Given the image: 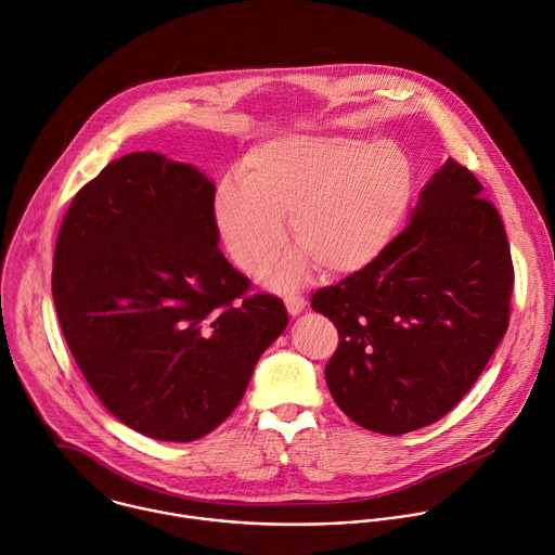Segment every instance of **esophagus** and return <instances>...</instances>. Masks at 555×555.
<instances>
[{
    "label": "esophagus",
    "instance_id": "34e87169",
    "mask_svg": "<svg viewBox=\"0 0 555 555\" xmlns=\"http://www.w3.org/2000/svg\"><path fill=\"white\" fill-rule=\"evenodd\" d=\"M285 307H287V311L292 315H298L307 307V300L300 294H287L285 296Z\"/></svg>",
    "mask_w": 555,
    "mask_h": 555
}]
</instances>
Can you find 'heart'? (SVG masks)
Returning <instances> with one entry per match:
<instances>
[{
	"mask_svg": "<svg viewBox=\"0 0 555 555\" xmlns=\"http://www.w3.org/2000/svg\"><path fill=\"white\" fill-rule=\"evenodd\" d=\"M413 201V168L393 142L296 135L250 149L216 192V222L233 261L261 274L285 246L300 244L274 272L296 287L320 263L352 274L380 257Z\"/></svg>",
	"mask_w": 555,
	"mask_h": 555,
	"instance_id": "obj_1",
	"label": "heart"
}]
</instances>
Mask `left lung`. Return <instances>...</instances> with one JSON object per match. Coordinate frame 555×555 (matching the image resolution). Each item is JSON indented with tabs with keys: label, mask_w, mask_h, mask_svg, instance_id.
I'll return each mask as SVG.
<instances>
[{
	"label": "left lung",
	"mask_w": 555,
	"mask_h": 555,
	"mask_svg": "<svg viewBox=\"0 0 555 555\" xmlns=\"http://www.w3.org/2000/svg\"><path fill=\"white\" fill-rule=\"evenodd\" d=\"M513 287L502 216L450 157L380 257L311 296L339 333L324 370L333 400L354 424L389 437L439 422L500 346Z\"/></svg>",
	"instance_id": "obj_1"
}]
</instances>
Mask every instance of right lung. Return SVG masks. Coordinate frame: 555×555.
Instances as JSON below:
<instances>
[{
    "instance_id": "obj_1",
    "label": "right lung",
    "mask_w": 555,
    "mask_h": 555,
    "mask_svg": "<svg viewBox=\"0 0 555 555\" xmlns=\"http://www.w3.org/2000/svg\"><path fill=\"white\" fill-rule=\"evenodd\" d=\"M216 185L159 153L109 162L70 201L51 292L101 404L157 441L188 443L240 404L287 311L218 248Z\"/></svg>"
}]
</instances>
